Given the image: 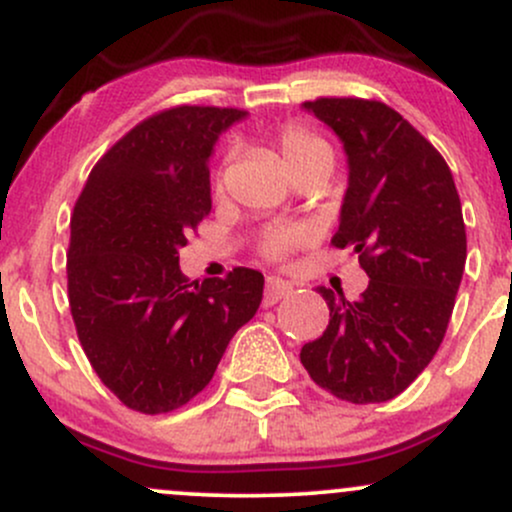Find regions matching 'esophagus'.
<instances>
[{
    "mask_svg": "<svg viewBox=\"0 0 512 512\" xmlns=\"http://www.w3.org/2000/svg\"><path fill=\"white\" fill-rule=\"evenodd\" d=\"M291 293H293V284H289V281L284 279H276V276H269L267 289H264V303L274 305L279 303L281 298L291 296Z\"/></svg>",
    "mask_w": 512,
    "mask_h": 512,
    "instance_id": "1",
    "label": "esophagus"
}]
</instances>
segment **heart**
<instances>
[{
  "label": "heart",
  "mask_w": 512,
  "mask_h": 512,
  "mask_svg": "<svg viewBox=\"0 0 512 512\" xmlns=\"http://www.w3.org/2000/svg\"><path fill=\"white\" fill-rule=\"evenodd\" d=\"M276 151H279L281 163L286 170H293L298 166L313 161H327L332 163V146L315 134L313 129L303 125H284L276 132ZM216 192H221V178L216 180ZM310 240V233L301 226H281L272 228L262 236L260 250L269 260H281V257L291 255L293 250H298Z\"/></svg>",
  "instance_id": "heart-1"
}]
</instances>
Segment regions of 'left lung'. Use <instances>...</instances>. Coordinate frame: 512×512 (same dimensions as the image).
Segmentation results:
<instances>
[{
    "mask_svg": "<svg viewBox=\"0 0 512 512\" xmlns=\"http://www.w3.org/2000/svg\"><path fill=\"white\" fill-rule=\"evenodd\" d=\"M303 108L344 144L349 187L332 245L356 252L370 281L356 301L317 289L330 325L301 363L337 399L387 402L419 378L448 330L467 260L460 195L436 146L390 105L315 98Z\"/></svg>",
    "mask_w": 512,
    "mask_h": 512,
    "instance_id": "1",
    "label": "left lung"
}]
</instances>
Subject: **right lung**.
Returning a JSON list of instances; mask_svg holds the SVG:
<instances>
[{
    "mask_svg": "<svg viewBox=\"0 0 512 512\" xmlns=\"http://www.w3.org/2000/svg\"><path fill=\"white\" fill-rule=\"evenodd\" d=\"M245 115L175 105L146 117L105 151L74 204L67 291L76 334L101 383L142 414L199 395L262 303L255 269L199 284L178 264L211 211L216 139Z\"/></svg>",
    "mask_w": 512,
    "mask_h": 512,
    "instance_id": "add662e5",
    "label": "right lung"
}]
</instances>
